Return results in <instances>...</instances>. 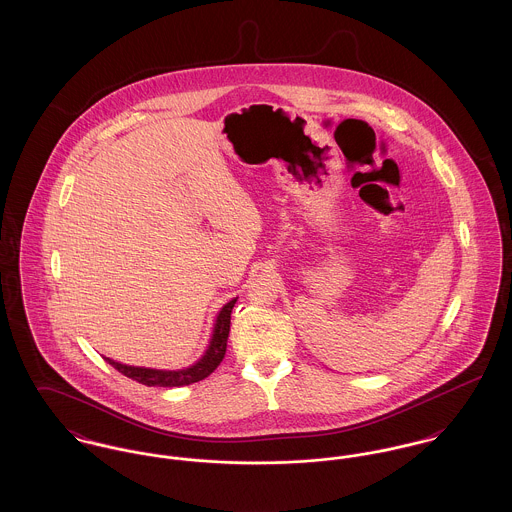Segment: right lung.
<instances>
[{
	"mask_svg": "<svg viewBox=\"0 0 512 512\" xmlns=\"http://www.w3.org/2000/svg\"><path fill=\"white\" fill-rule=\"evenodd\" d=\"M236 299L228 301L217 317L213 340L203 355L194 366L184 368V370H153V368H140V366H126L121 363H115L111 359H105L113 368H117L126 378H132L144 386H159V388H178V386H190L199 380H205L209 374L215 372V368L222 363L226 355V341L230 334V315Z\"/></svg>",
	"mask_w": 512,
	"mask_h": 512,
	"instance_id": "1",
	"label": "right lung"
}]
</instances>
